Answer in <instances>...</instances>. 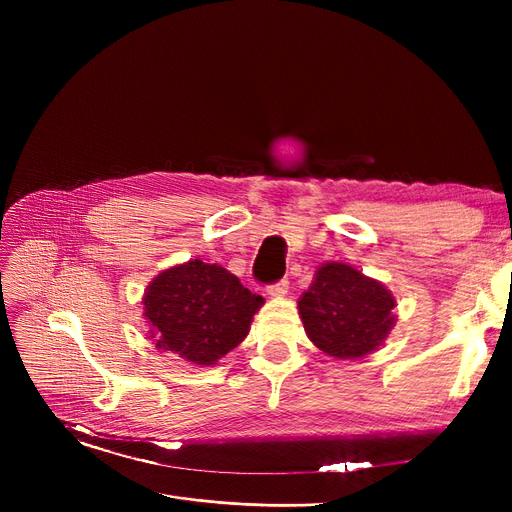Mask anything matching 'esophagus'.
<instances>
[{
    "instance_id": "34e87169",
    "label": "esophagus",
    "mask_w": 512,
    "mask_h": 512,
    "mask_svg": "<svg viewBox=\"0 0 512 512\" xmlns=\"http://www.w3.org/2000/svg\"><path fill=\"white\" fill-rule=\"evenodd\" d=\"M286 292H288V280H280V282L267 286V294H269V297H275V299L284 297Z\"/></svg>"
}]
</instances>
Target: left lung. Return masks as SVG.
I'll list each match as a JSON object with an SVG mask.
<instances>
[{
    "label": "left lung",
    "instance_id": "obj_1",
    "mask_svg": "<svg viewBox=\"0 0 512 512\" xmlns=\"http://www.w3.org/2000/svg\"><path fill=\"white\" fill-rule=\"evenodd\" d=\"M395 297L344 262H327L299 299V316L314 346L335 359L378 350L395 324Z\"/></svg>",
    "mask_w": 512,
    "mask_h": 512
}]
</instances>
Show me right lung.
Masks as SVG:
<instances>
[{
	"label": "right lung",
	"mask_w": 512,
	"mask_h": 512,
	"mask_svg": "<svg viewBox=\"0 0 512 512\" xmlns=\"http://www.w3.org/2000/svg\"><path fill=\"white\" fill-rule=\"evenodd\" d=\"M262 303L237 275L198 258L162 271L143 297L156 348L194 365H215L237 348Z\"/></svg>",
	"instance_id": "1"
}]
</instances>
